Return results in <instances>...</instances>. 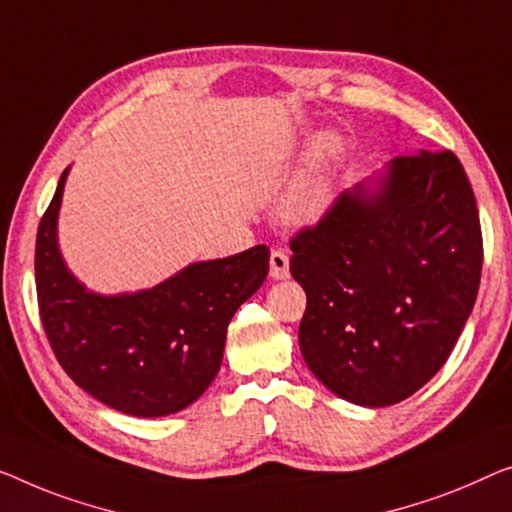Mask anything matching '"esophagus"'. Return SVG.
Masks as SVG:
<instances>
[{
	"label": "esophagus",
	"mask_w": 512,
	"mask_h": 512,
	"mask_svg": "<svg viewBox=\"0 0 512 512\" xmlns=\"http://www.w3.org/2000/svg\"><path fill=\"white\" fill-rule=\"evenodd\" d=\"M271 278L273 280L289 278V255L285 250H273L271 253Z\"/></svg>",
	"instance_id": "obj_1"
}]
</instances>
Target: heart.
Listing matches in <instances>:
<instances>
[{
	"mask_svg": "<svg viewBox=\"0 0 512 512\" xmlns=\"http://www.w3.org/2000/svg\"><path fill=\"white\" fill-rule=\"evenodd\" d=\"M340 154V142L333 135H319L310 147L308 165L303 177L292 188V193L282 202L285 223L305 227L315 225L333 204V179L331 167Z\"/></svg>",
	"mask_w": 512,
	"mask_h": 512,
	"instance_id": "b5f03b06",
	"label": "heart"
}]
</instances>
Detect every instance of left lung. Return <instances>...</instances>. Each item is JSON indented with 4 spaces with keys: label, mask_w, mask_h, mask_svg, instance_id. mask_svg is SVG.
<instances>
[{
    "label": "left lung",
    "mask_w": 512,
    "mask_h": 512,
    "mask_svg": "<svg viewBox=\"0 0 512 512\" xmlns=\"http://www.w3.org/2000/svg\"><path fill=\"white\" fill-rule=\"evenodd\" d=\"M289 246L308 296L301 354L331 393L388 407L437 375L483 269L476 197L453 151L393 158Z\"/></svg>",
    "instance_id": "left-lung-1"
}]
</instances>
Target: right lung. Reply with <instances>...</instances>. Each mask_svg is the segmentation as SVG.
Segmentation results:
<instances>
[{"label":"right lung","mask_w":512,"mask_h":512,"mask_svg":"<svg viewBox=\"0 0 512 512\" xmlns=\"http://www.w3.org/2000/svg\"><path fill=\"white\" fill-rule=\"evenodd\" d=\"M68 167L36 234V294L45 335L66 375L128 416L193 404L223 363L227 326L269 273V248L195 262L151 289L96 294L68 271L57 218Z\"/></svg>","instance_id":"1"}]
</instances>
